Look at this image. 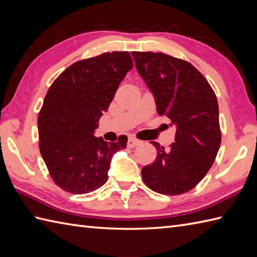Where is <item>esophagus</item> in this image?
<instances>
[{"mask_svg": "<svg viewBox=\"0 0 257 257\" xmlns=\"http://www.w3.org/2000/svg\"><path fill=\"white\" fill-rule=\"evenodd\" d=\"M141 144V141L137 138H134V137H130L128 139V148H134V147L138 146Z\"/></svg>", "mask_w": 257, "mask_h": 257, "instance_id": "esophagus-1", "label": "esophagus"}]
</instances>
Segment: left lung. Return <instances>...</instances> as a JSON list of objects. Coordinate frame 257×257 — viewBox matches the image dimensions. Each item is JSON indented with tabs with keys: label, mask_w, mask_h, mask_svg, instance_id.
<instances>
[{
	"label": "left lung",
	"mask_w": 257,
	"mask_h": 257,
	"mask_svg": "<svg viewBox=\"0 0 257 257\" xmlns=\"http://www.w3.org/2000/svg\"><path fill=\"white\" fill-rule=\"evenodd\" d=\"M136 68L155 96L157 111L177 127L168 150L152 143L156 160L143 168L147 187L166 195L183 194L205 177L221 146L214 90L193 65L165 53L133 52Z\"/></svg>",
	"instance_id": "8db88e82"
}]
</instances>
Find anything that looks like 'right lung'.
<instances>
[{"mask_svg":"<svg viewBox=\"0 0 257 257\" xmlns=\"http://www.w3.org/2000/svg\"><path fill=\"white\" fill-rule=\"evenodd\" d=\"M133 63L128 52L81 59L47 90L37 119L38 145L53 181L66 192L85 194L100 188L113 154L127 147L125 136L106 143L94 132Z\"/></svg>","mask_w":257,"mask_h":257,"instance_id":"1","label":"right lung"}]
</instances>
